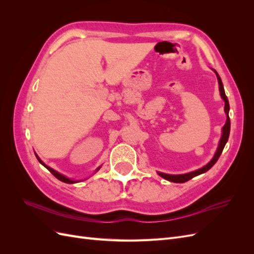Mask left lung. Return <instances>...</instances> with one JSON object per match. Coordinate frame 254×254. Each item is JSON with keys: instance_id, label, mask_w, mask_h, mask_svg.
I'll return each instance as SVG.
<instances>
[{"instance_id": "left-lung-1", "label": "left lung", "mask_w": 254, "mask_h": 254, "mask_svg": "<svg viewBox=\"0 0 254 254\" xmlns=\"http://www.w3.org/2000/svg\"><path fill=\"white\" fill-rule=\"evenodd\" d=\"M213 71L215 72V74H216V76H217V80H218V84H219V93H220L221 98L224 99V102H225V112H226V117H227L226 124L221 129V137H220V140H219L218 147L216 149V152H215L214 157L212 158V160L210 161L209 163H207L206 165H204L203 167L199 168V170L194 171V172H190V173H188V174H182V175H168V174L158 172V175L160 177H162V178H164V179H166L168 181H172V182H175V183H183V182L189 181L191 178H194V177H196L198 175H201V174L207 172L215 163L217 162L219 156L221 155L222 150H224V148H225L226 143L228 142L229 134H230V118H229L230 106H229V101H228V97L226 96L224 84H222L221 78L219 77V75H218V73L216 71H215V70H213Z\"/></svg>"}]
</instances>
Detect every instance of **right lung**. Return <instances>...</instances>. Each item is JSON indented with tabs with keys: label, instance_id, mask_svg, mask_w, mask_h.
I'll return each mask as SVG.
<instances>
[{
	"label": "right lung",
	"instance_id": "add662e5",
	"mask_svg": "<svg viewBox=\"0 0 254 254\" xmlns=\"http://www.w3.org/2000/svg\"><path fill=\"white\" fill-rule=\"evenodd\" d=\"M35 155H36V157H37V159H38V161H39V162L45 167V168H48V170L54 175V176H55L56 177V178L58 179V180H60V181H63V182H64V183H68V184H73V183H77V182H80V181H82V180H73V179H70V178H67V177H65L64 175H63V174H60V173H58L57 171H55V170H53V168L52 167H50V166H48L47 164H45L44 162H43V161L39 158V157H38V155H37V153H35ZM99 168H101V166H99V167H97L96 168V170H95V173L99 170Z\"/></svg>",
	"mask_w": 254,
	"mask_h": 254
}]
</instances>
